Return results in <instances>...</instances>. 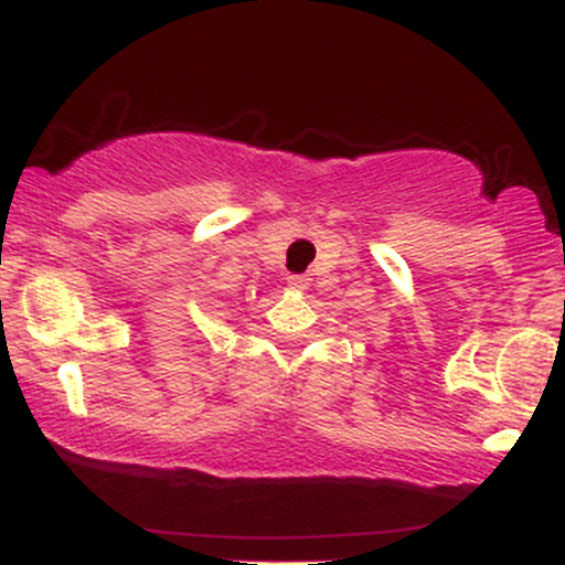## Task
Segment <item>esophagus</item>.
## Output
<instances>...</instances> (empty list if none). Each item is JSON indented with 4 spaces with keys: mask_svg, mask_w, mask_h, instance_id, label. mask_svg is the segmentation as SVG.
Segmentation results:
<instances>
[{
    "mask_svg": "<svg viewBox=\"0 0 565 565\" xmlns=\"http://www.w3.org/2000/svg\"><path fill=\"white\" fill-rule=\"evenodd\" d=\"M287 284H289V289H297V291H302V289H308L310 278L305 276V274H291V276H287Z\"/></svg>",
    "mask_w": 565,
    "mask_h": 565,
    "instance_id": "esophagus-1",
    "label": "esophagus"
}]
</instances>
